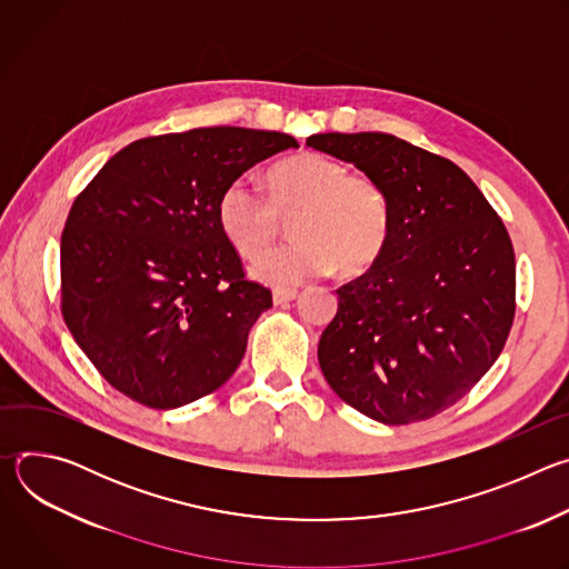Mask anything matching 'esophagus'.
<instances>
[{
  "label": "esophagus",
  "instance_id": "1",
  "mask_svg": "<svg viewBox=\"0 0 569 569\" xmlns=\"http://www.w3.org/2000/svg\"><path fill=\"white\" fill-rule=\"evenodd\" d=\"M299 292L295 290V288H274L272 290V301L279 306V303H288V301H292L295 297H297Z\"/></svg>",
  "mask_w": 569,
  "mask_h": 569
}]
</instances>
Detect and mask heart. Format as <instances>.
I'll return each mask as SVG.
<instances>
[{"label": "heart", "mask_w": 569, "mask_h": 569, "mask_svg": "<svg viewBox=\"0 0 569 569\" xmlns=\"http://www.w3.org/2000/svg\"><path fill=\"white\" fill-rule=\"evenodd\" d=\"M229 246L246 259L261 257L290 218L297 236L254 266L263 281L288 286L329 272L371 268L389 240V198L367 176H347L340 161L299 152L268 171V196L246 178L231 180L216 204Z\"/></svg>", "instance_id": "heart-1"}]
</instances>
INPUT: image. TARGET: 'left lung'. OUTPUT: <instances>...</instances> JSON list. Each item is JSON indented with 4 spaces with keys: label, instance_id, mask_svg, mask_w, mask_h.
I'll return each mask as SVG.
<instances>
[{
    "label": "left lung",
    "instance_id": "1",
    "mask_svg": "<svg viewBox=\"0 0 569 569\" xmlns=\"http://www.w3.org/2000/svg\"><path fill=\"white\" fill-rule=\"evenodd\" d=\"M389 198V240L338 290L317 358L331 389L385 426L426 421L493 367L516 312L509 231L450 159L385 132L310 134Z\"/></svg>",
    "mask_w": 569,
    "mask_h": 569
}]
</instances>
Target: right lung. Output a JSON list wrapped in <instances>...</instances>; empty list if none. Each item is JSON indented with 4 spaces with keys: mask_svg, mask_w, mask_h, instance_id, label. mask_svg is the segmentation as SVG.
<instances>
[{
    "mask_svg": "<svg viewBox=\"0 0 569 569\" xmlns=\"http://www.w3.org/2000/svg\"><path fill=\"white\" fill-rule=\"evenodd\" d=\"M283 132L198 128L128 143L73 200L60 238L62 317L101 376L152 410L224 385L272 306L248 281L216 204Z\"/></svg>",
    "mask_w": 569,
    "mask_h": 569,
    "instance_id": "1",
    "label": "right lung"
}]
</instances>
